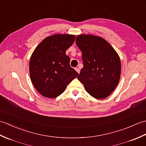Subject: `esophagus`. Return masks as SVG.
Returning a JSON list of instances; mask_svg holds the SVG:
<instances>
[{"label":"esophagus","mask_w":146,"mask_h":146,"mask_svg":"<svg viewBox=\"0 0 146 146\" xmlns=\"http://www.w3.org/2000/svg\"><path fill=\"white\" fill-rule=\"evenodd\" d=\"M75 70L77 71V73H78V74L80 73V68H75Z\"/></svg>","instance_id":"34e87169"}]
</instances>
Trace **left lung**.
Segmentation results:
<instances>
[{
  "label": "left lung",
  "instance_id": "left-lung-1",
  "mask_svg": "<svg viewBox=\"0 0 146 146\" xmlns=\"http://www.w3.org/2000/svg\"><path fill=\"white\" fill-rule=\"evenodd\" d=\"M76 44L82 52L83 68L77 76L92 97H108L119 82L121 63L117 52L104 38L78 35Z\"/></svg>",
  "mask_w": 146,
  "mask_h": 146
}]
</instances>
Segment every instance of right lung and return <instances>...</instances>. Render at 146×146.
<instances>
[{"instance_id": "right-lung-1", "label": "right lung", "mask_w": 146, "mask_h": 146, "mask_svg": "<svg viewBox=\"0 0 146 146\" xmlns=\"http://www.w3.org/2000/svg\"><path fill=\"white\" fill-rule=\"evenodd\" d=\"M75 36L54 35L39 43L31 56V80L40 94L55 98L65 90L66 86L78 73L70 65L66 49L75 41Z\"/></svg>"}]
</instances>
